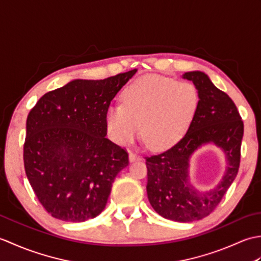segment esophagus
Here are the masks:
<instances>
[{
  "mask_svg": "<svg viewBox=\"0 0 261 261\" xmlns=\"http://www.w3.org/2000/svg\"><path fill=\"white\" fill-rule=\"evenodd\" d=\"M129 158H130V162H136V160H140L141 159L140 154L137 153V152H134V151L130 152Z\"/></svg>",
  "mask_w": 261,
  "mask_h": 261,
  "instance_id": "34e87169",
  "label": "esophagus"
}]
</instances>
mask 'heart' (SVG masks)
Segmentation results:
<instances>
[{
  "mask_svg": "<svg viewBox=\"0 0 261 261\" xmlns=\"http://www.w3.org/2000/svg\"><path fill=\"white\" fill-rule=\"evenodd\" d=\"M123 103L110 105L105 116L110 137L129 143L139 129L153 148L173 145L184 134L197 107L198 93L190 82L149 76L127 86Z\"/></svg>",
  "mask_w": 261,
  "mask_h": 261,
  "instance_id": "heart-1",
  "label": "heart"
}]
</instances>
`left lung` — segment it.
Returning a JSON list of instances; mask_svg holds the SVG:
<instances>
[{
    "mask_svg": "<svg viewBox=\"0 0 261 261\" xmlns=\"http://www.w3.org/2000/svg\"><path fill=\"white\" fill-rule=\"evenodd\" d=\"M198 92V103L186 134L167 150L146 156L147 194L151 206L163 218L192 222L210 215L236 179L240 166L243 121L228 94L214 86L202 71L182 75ZM214 142L227 153L229 166L214 190L199 193L187 178L190 154L203 143Z\"/></svg>",
    "mask_w": 261,
    "mask_h": 261,
    "instance_id": "obj_1",
    "label": "left lung"
}]
</instances>
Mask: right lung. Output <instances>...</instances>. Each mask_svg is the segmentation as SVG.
<instances>
[{"mask_svg": "<svg viewBox=\"0 0 261 261\" xmlns=\"http://www.w3.org/2000/svg\"><path fill=\"white\" fill-rule=\"evenodd\" d=\"M132 69L99 81L76 80L46 93L27 118L24 170L47 212L84 222L102 212L129 153L105 138L107 111Z\"/></svg>", "mask_w": 261, "mask_h": 261, "instance_id": "obj_1", "label": "right lung"}]
</instances>
